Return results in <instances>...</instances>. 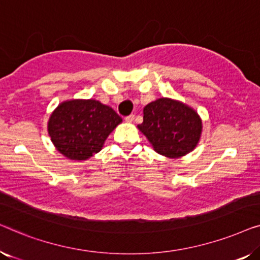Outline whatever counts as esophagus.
Returning a JSON list of instances; mask_svg holds the SVG:
<instances>
[{
	"instance_id": "1",
	"label": "esophagus",
	"mask_w": 260,
	"mask_h": 260,
	"mask_svg": "<svg viewBox=\"0 0 260 260\" xmlns=\"http://www.w3.org/2000/svg\"><path fill=\"white\" fill-rule=\"evenodd\" d=\"M134 119H135V115H130V116H127L126 118H125V122L126 123H133Z\"/></svg>"
}]
</instances>
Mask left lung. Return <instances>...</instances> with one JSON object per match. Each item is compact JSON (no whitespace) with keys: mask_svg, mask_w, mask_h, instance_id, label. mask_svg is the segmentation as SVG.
<instances>
[{"mask_svg":"<svg viewBox=\"0 0 260 260\" xmlns=\"http://www.w3.org/2000/svg\"><path fill=\"white\" fill-rule=\"evenodd\" d=\"M137 127L157 154L179 158L197 148L202 134V119L191 106L162 97L144 106L143 123Z\"/></svg>","mask_w":260,"mask_h":260,"instance_id":"obj_1","label":"left lung"}]
</instances>
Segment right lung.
Segmentation results:
<instances>
[{
    "instance_id": "add662e5",
    "label": "right lung",
    "mask_w": 260,
    "mask_h": 260,
    "mask_svg": "<svg viewBox=\"0 0 260 260\" xmlns=\"http://www.w3.org/2000/svg\"><path fill=\"white\" fill-rule=\"evenodd\" d=\"M123 119L115 110L95 99H70L49 116L47 131L60 154L86 161L104 147L109 135Z\"/></svg>"
}]
</instances>
